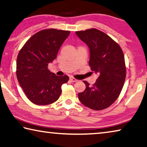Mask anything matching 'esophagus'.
I'll return each instance as SVG.
<instances>
[{"label": "esophagus", "mask_w": 147, "mask_h": 147, "mask_svg": "<svg viewBox=\"0 0 147 147\" xmlns=\"http://www.w3.org/2000/svg\"><path fill=\"white\" fill-rule=\"evenodd\" d=\"M70 80H71V82H77V81H78V80H76V78H73V76L70 77Z\"/></svg>", "instance_id": "obj_1"}]
</instances>
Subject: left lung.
<instances>
[{
  "instance_id": "1",
  "label": "left lung",
  "mask_w": 147,
  "mask_h": 147,
  "mask_svg": "<svg viewBox=\"0 0 147 147\" xmlns=\"http://www.w3.org/2000/svg\"><path fill=\"white\" fill-rule=\"evenodd\" d=\"M76 34L89 47V65L99 75L92 86L83 81L86 87L78 94L79 100L93 110H103L117 99L122 90L126 75L124 53L119 44L98 29L76 31Z\"/></svg>"
}]
</instances>
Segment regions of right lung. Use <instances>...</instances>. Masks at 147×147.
Returning a JSON list of instances; mask_svg holds the SVG:
<instances>
[{
	"mask_svg": "<svg viewBox=\"0 0 147 147\" xmlns=\"http://www.w3.org/2000/svg\"><path fill=\"white\" fill-rule=\"evenodd\" d=\"M70 31L44 29L32 35L21 49L16 61V75L25 94L32 103L46 105L54 103L61 94V86L69 76H58L48 66Z\"/></svg>",
	"mask_w": 147,
	"mask_h": 147,
	"instance_id": "right-lung-1",
	"label": "right lung"
}]
</instances>
